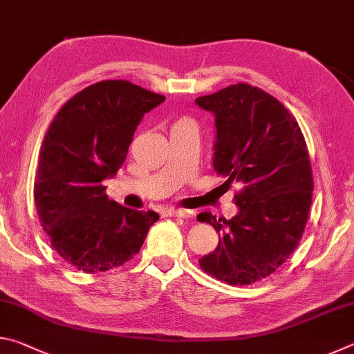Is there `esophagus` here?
Instances as JSON below:
<instances>
[{
	"label": "esophagus",
	"mask_w": 354,
	"mask_h": 354,
	"mask_svg": "<svg viewBox=\"0 0 354 354\" xmlns=\"http://www.w3.org/2000/svg\"><path fill=\"white\" fill-rule=\"evenodd\" d=\"M165 217H190L192 212L185 211V209H165Z\"/></svg>",
	"instance_id": "1"
}]
</instances>
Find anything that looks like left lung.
<instances>
[{
    "instance_id": "obj_1",
    "label": "left lung",
    "mask_w": 354,
    "mask_h": 354,
    "mask_svg": "<svg viewBox=\"0 0 354 354\" xmlns=\"http://www.w3.org/2000/svg\"><path fill=\"white\" fill-rule=\"evenodd\" d=\"M195 103L215 117L214 170L225 184L243 185L231 220L209 212L196 217L218 232L217 248L200 267L227 284H253L283 266L301 241L314 190L306 142L290 112L250 84Z\"/></svg>"
}]
</instances>
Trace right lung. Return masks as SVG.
<instances>
[{"instance_id": "obj_1", "label": "right lung", "mask_w": 354, "mask_h": 354, "mask_svg": "<svg viewBox=\"0 0 354 354\" xmlns=\"http://www.w3.org/2000/svg\"><path fill=\"white\" fill-rule=\"evenodd\" d=\"M164 101L129 81H100L70 98L48 128L34 201L53 248L77 270L123 266L159 220L109 200L101 181L117 175L140 120Z\"/></svg>"}]
</instances>
